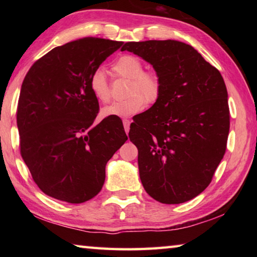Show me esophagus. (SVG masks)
I'll return each instance as SVG.
<instances>
[{
    "instance_id": "34e87169",
    "label": "esophagus",
    "mask_w": 257,
    "mask_h": 257,
    "mask_svg": "<svg viewBox=\"0 0 257 257\" xmlns=\"http://www.w3.org/2000/svg\"><path fill=\"white\" fill-rule=\"evenodd\" d=\"M123 127L125 133H129V129H130V121L129 120H123Z\"/></svg>"
}]
</instances>
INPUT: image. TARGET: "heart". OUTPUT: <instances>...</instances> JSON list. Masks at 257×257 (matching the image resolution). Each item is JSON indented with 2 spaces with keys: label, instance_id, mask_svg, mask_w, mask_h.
Here are the masks:
<instances>
[{
  "label": "heart",
  "instance_id": "obj_1",
  "mask_svg": "<svg viewBox=\"0 0 257 257\" xmlns=\"http://www.w3.org/2000/svg\"><path fill=\"white\" fill-rule=\"evenodd\" d=\"M113 71L116 75L129 79L127 98L116 101L102 108L101 114L104 118L118 116L127 118L141 112L145 103H154L160 96L161 82L158 75L152 71H144L142 61L134 55H122L113 63ZM90 92L99 102L105 103L110 99L105 72L98 68L89 78Z\"/></svg>",
  "mask_w": 257,
  "mask_h": 257
}]
</instances>
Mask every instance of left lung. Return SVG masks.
I'll list each match as a JSON object with an SVG mask.
<instances>
[{"mask_svg": "<svg viewBox=\"0 0 257 257\" xmlns=\"http://www.w3.org/2000/svg\"><path fill=\"white\" fill-rule=\"evenodd\" d=\"M152 64L160 96L130 125L146 193L163 204L196 197L210 185L223 159L230 128L228 92L216 68L179 41L127 42Z\"/></svg>", "mask_w": 257, "mask_h": 257, "instance_id": "left-lung-1", "label": "left lung"}]
</instances>
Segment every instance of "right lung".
<instances>
[{
	"mask_svg": "<svg viewBox=\"0 0 257 257\" xmlns=\"http://www.w3.org/2000/svg\"><path fill=\"white\" fill-rule=\"evenodd\" d=\"M122 42L84 37L51 50L26 75L17 112L20 153L43 193L79 204L96 196L107 161L128 137L118 116L95 124L89 78Z\"/></svg>",
	"mask_w": 257,
	"mask_h": 257,
	"instance_id": "1",
	"label": "right lung"
}]
</instances>
